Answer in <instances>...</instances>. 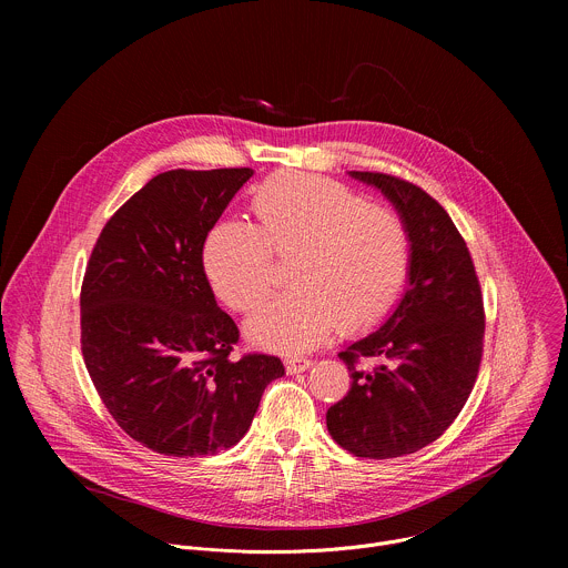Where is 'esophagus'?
Segmentation results:
<instances>
[{"instance_id":"esophagus-1","label":"esophagus","mask_w":568,"mask_h":568,"mask_svg":"<svg viewBox=\"0 0 568 568\" xmlns=\"http://www.w3.org/2000/svg\"><path fill=\"white\" fill-rule=\"evenodd\" d=\"M310 366H312V359H307V357H287L285 359L287 373H301V371H307Z\"/></svg>"}]
</instances>
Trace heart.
<instances>
[{
  "instance_id": "obj_1",
  "label": "heart",
  "mask_w": 568,
  "mask_h": 568,
  "mask_svg": "<svg viewBox=\"0 0 568 568\" xmlns=\"http://www.w3.org/2000/svg\"><path fill=\"white\" fill-rule=\"evenodd\" d=\"M258 226L222 222L204 242L215 296L250 312L274 285L276 258H294L296 290L263 303L247 321L254 342L305 351L337 323L375 326L399 301L414 267V237L399 213L371 204L346 184L307 173L270 175L252 195Z\"/></svg>"
}]
</instances>
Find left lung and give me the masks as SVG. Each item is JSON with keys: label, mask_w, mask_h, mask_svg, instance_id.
Here are the masks:
<instances>
[{"label": "left lung", "mask_w": 568, "mask_h": 568, "mask_svg": "<svg viewBox=\"0 0 568 568\" xmlns=\"http://www.w3.org/2000/svg\"><path fill=\"white\" fill-rule=\"evenodd\" d=\"M353 178L377 186L409 224L414 267L384 326L339 353L353 382L326 423L346 452L397 458L440 438L465 407L483 357V294L465 237L427 191L386 173Z\"/></svg>", "instance_id": "left-lung-1"}]
</instances>
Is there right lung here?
<instances>
[{"instance_id":"right-lung-1","label":"right lung","mask_w":568,"mask_h":568,"mask_svg":"<svg viewBox=\"0 0 568 568\" xmlns=\"http://www.w3.org/2000/svg\"><path fill=\"white\" fill-rule=\"evenodd\" d=\"M254 171H169L103 226L80 287V351L119 427L166 456H211L247 434L274 355L231 357L240 331L202 265L209 231Z\"/></svg>"}]
</instances>
